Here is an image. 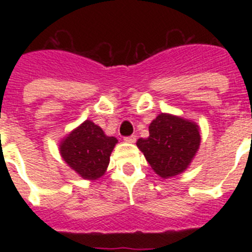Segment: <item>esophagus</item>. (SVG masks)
Listing matches in <instances>:
<instances>
[{
  "instance_id": "1",
  "label": "esophagus",
  "mask_w": 252,
  "mask_h": 252,
  "mask_svg": "<svg viewBox=\"0 0 252 252\" xmlns=\"http://www.w3.org/2000/svg\"><path fill=\"white\" fill-rule=\"evenodd\" d=\"M124 141L125 142H128V144H133V142L136 141V136H135V135H131V136L125 137Z\"/></svg>"
}]
</instances>
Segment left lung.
<instances>
[{
	"label": "left lung",
	"instance_id": "left-lung-1",
	"mask_svg": "<svg viewBox=\"0 0 252 252\" xmlns=\"http://www.w3.org/2000/svg\"><path fill=\"white\" fill-rule=\"evenodd\" d=\"M153 170L168 179L188 169L201 145L195 122L170 113H160L149 126V137L136 142Z\"/></svg>",
	"mask_w": 252,
	"mask_h": 252
}]
</instances>
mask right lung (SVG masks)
<instances>
[{
    "mask_svg": "<svg viewBox=\"0 0 252 252\" xmlns=\"http://www.w3.org/2000/svg\"><path fill=\"white\" fill-rule=\"evenodd\" d=\"M119 140L107 136L98 125L86 120L60 140L59 153L69 168L86 180L104 175Z\"/></svg>",
    "mask_w": 252,
    "mask_h": 252,
    "instance_id": "obj_1",
    "label": "right lung"
}]
</instances>
